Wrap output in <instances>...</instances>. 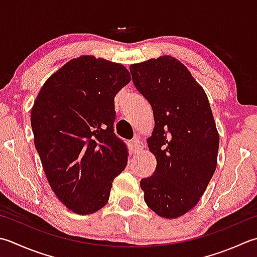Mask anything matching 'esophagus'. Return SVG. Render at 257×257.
<instances>
[{"mask_svg":"<svg viewBox=\"0 0 257 257\" xmlns=\"http://www.w3.org/2000/svg\"><path fill=\"white\" fill-rule=\"evenodd\" d=\"M133 146H134V148H135V150H142L144 147H145V145H144V142L142 139H140L139 137H136L134 140H133Z\"/></svg>","mask_w":257,"mask_h":257,"instance_id":"34e87169","label":"esophagus"}]
</instances>
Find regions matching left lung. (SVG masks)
<instances>
[{"label":"left lung","mask_w":257,"mask_h":257,"mask_svg":"<svg viewBox=\"0 0 257 257\" xmlns=\"http://www.w3.org/2000/svg\"><path fill=\"white\" fill-rule=\"evenodd\" d=\"M129 70L155 119L147 143L157 167L140 180L145 202L162 217H180L199 202L217 165L219 136L207 95L187 68L169 55Z\"/></svg>","instance_id":"1"}]
</instances>
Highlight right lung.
Instances as JSON below:
<instances>
[{
  "mask_svg": "<svg viewBox=\"0 0 257 257\" xmlns=\"http://www.w3.org/2000/svg\"><path fill=\"white\" fill-rule=\"evenodd\" d=\"M129 81L122 64L84 55L52 74L35 100V148L54 194L75 214L102 208L127 166V145L113 122L114 97Z\"/></svg>",
  "mask_w": 257,
  "mask_h": 257,
  "instance_id": "right-lung-1",
  "label": "right lung"
}]
</instances>
